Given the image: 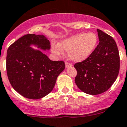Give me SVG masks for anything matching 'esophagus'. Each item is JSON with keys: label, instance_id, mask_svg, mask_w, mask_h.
Listing matches in <instances>:
<instances>
[{"label": "esophagus", "instance_id": "34e87169", "mask_svg": "<svg viewBox=\"0 0 127 127\" xmlns=\"http://www.w3.org/2000/svg\"><path fill=\"white\" fill-rule=\"evenodd\" d=\"M72 67V64H70L68 62H66L65 63V68H67L68 67Z\"/></svg>", "mask_w": 127, "mask_h": 127}]
</instances>
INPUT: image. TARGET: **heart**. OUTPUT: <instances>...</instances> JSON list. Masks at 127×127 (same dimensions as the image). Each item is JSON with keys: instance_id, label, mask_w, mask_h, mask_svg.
Segmentation results:
<instances>
[{"instance_id": "b5f03b06", "label": "heart", "mask_w": 127, "mask_h": 127, "mask_svg": "<svg viewBox=\"0 0 127 127\" xmlns=\"http://www.w3.org/2000/svg\"><path fill=\"white\" fill-rule=\"evenodd\" d=\"M98 43V38L94 32H81L61 41L58 45H52V50L56 55L60 56L63 50L68 52L70 60L80 62L91 55Z\"/></svg>"}]
</instances>
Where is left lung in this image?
Segmentation results:
<instances>
[{"label":"left lung","instance_id":"obj_1","mask_svg":"<svg viewBox=\"0 0 127 127\" xmlns=\"http://www.w3.org/2000/svg\"><path fill=\"white\" fill-rule=\"evenodd\" d=\"M98 45L86 60L77 63V86L82 92L97 95L106 91L117 79L120 70V56L115 41L97 30Z\"/></svg>","mask_w":127,"mask_h":127}]
</instances>
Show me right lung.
<instances>
[{
	"instance_id": "obj_1",
	"label": "right lung",
	"mask_w": 127,
	"mask_h": 127,
	"mask_svg": "<svg viewBox=\"0 0 127 127\" xmlns=\"http://www.w3.org/2000/svg\"><path fill=\"white\" fill-rule=\"evenodd\" d=\"M50 49L45 36L28 34L16 41L7 52L8 79L16 91L21 96L38 99L48 95L54 88L59 74L65 69L63 61H52L40 50Z\"/></svg>"
}]
</instances>
